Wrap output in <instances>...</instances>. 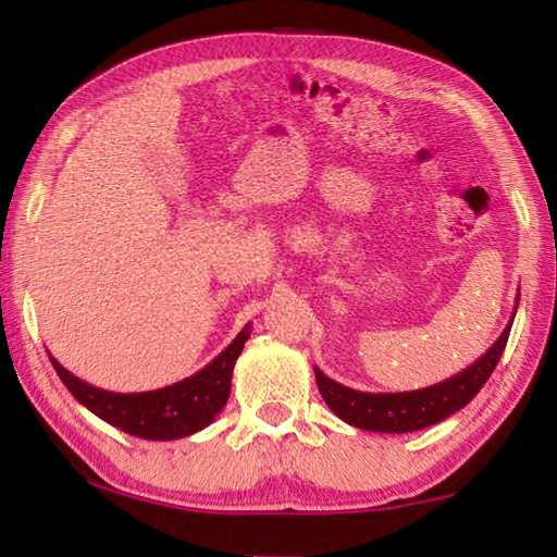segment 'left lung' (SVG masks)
<instances>
[{
	"label": "left lung",
	"instance_id": "8db88e82",
	"mask_svg": "<svg viewBox=\"0 0 557 557\" xmlns=\"http://www.w3.org/2000/svg\"><path fill=\"white\" fill-rule=\"evenodd\" d=\"M513 317L516 309L511 322L506 324L502 336L496 338L494 346L484 356H479L465 371L442 383L408 393H361L332 381L314 366L319 393H322L324 403L334 410V414L358 430L400 435V432H414L437 425V422L465 408L484 388V383L494 373L498 358L504 354Z\"/></svg>",
	"mask_w": 557,
	"mask_h": 557
}]
</instances>
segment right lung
Masks as SVG:
<instances>
[{
	"mask_svg": "<svg viewBox=\"0 0 557 557\" xmlns=\"http://www.w3.org/2000/svg\"><path fill=\"white\" fill-rule=\"evenodd\" d=\"M248 338L250 324H245L243 332L201 371L178 383L145 393H112L96 388L63 369L51 354L49 358L73 398L86 405L100 420H106L108 425L143 440L166 442L209 428L215 414L225 408V400L231 395L233 366Z\"/></svg>",
	"mask_w": 557,
	"mask_h": 557,
	"instance_id": "1",
	"label": "right lung"
}]
</instances>
